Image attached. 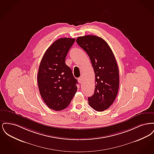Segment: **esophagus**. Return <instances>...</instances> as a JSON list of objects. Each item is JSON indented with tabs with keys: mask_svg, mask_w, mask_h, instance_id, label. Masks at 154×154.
Segmentation results:
<instances>
[{
	"mask_svg": "<svg viewBox=\"0 0 154 154\" xmlns=\"http://www.w3.org/2000/svg\"><path fill=\"white\" fill-rule=\"evenodd\" d=\"M78 81H79V83H81L82 82V77H79V79H78Z\"/></svg>",
	"mask_w": 154,
	"mask_h": 154,
	"instance_id": "esophagus-1",
	"label": "esophagus"
}]
</instances>
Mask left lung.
I'll return each instance as SVG.
<instances>
[{"mask_svg": "<svg viewBox=\"0 0 154 154\" xmlns=\"http://www.w3.org/2000/svg\"><path fill=\"white\" fill-rule=\"evenodd\" d=\"M76 42L87 53L95 74V92L88 97V103L96 111L107 110L117 97L119 84V70L114 54L100 37H79Z\"/></svg>", "mask_w": 154, "mask_h": 154, "instance_id": "1", "label": "left lung"}]
</instances>
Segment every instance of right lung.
I'll return each instance as SVG.
<instances>
[{
  "instance_id": "1",
  "label": "right lung",
  "mask_w": 154,
  "mask_h": 154,
  "mask_svg": "<svg viewBox=\"0 0 154 154\" xmlns=\"http://www.w3.org/2000/svg\"><path fill=\"white\" fill-rule=\"evenodd\" d=\"M75 42L73 38H60L47 50L37 74L40 95L52 110L66 109L77 91V80L65 63L66 55Z\"/></svg>"
}]
</instances>
